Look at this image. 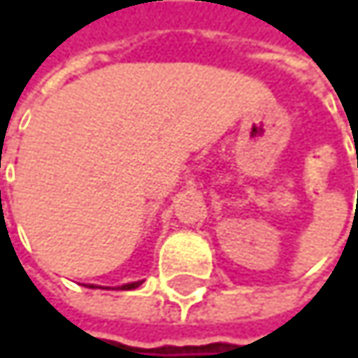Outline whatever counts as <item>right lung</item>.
I'll return each instance as SVG.
<instances>
[{"label":"right lung","mask_w":358,"mask_h":358,"mask_svg":"<svg viewBox=\"0 0 358 358\" xmlns=\"http://www.w3.org/2000/svg\"><path fill=\"white\" fill-rule=\"evenodd\" d=\"M141 284H143V280H141V282H130V284H122V286H117V290H134V288H138ZM89 288H99V286L91 284Z\"/></svg>","instance_id":"right-lung-1"}]
</instances>
